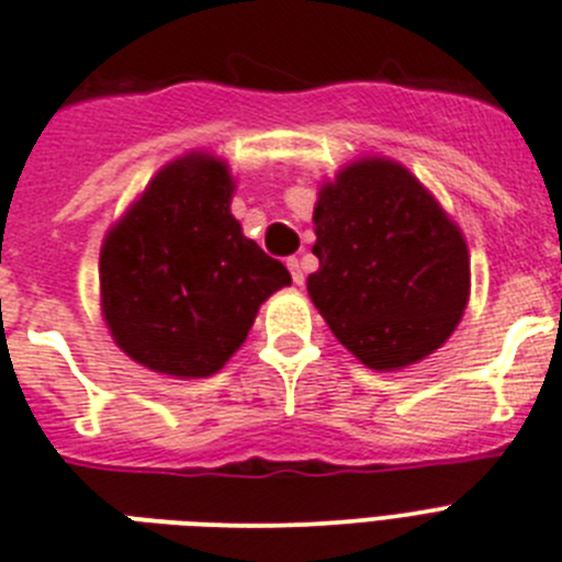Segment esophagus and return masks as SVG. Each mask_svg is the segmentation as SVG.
Segmentation results:
<instances>
[{
    "label": "esophagus",
    "instance_id": "1",
    "mask_svg": "<svg viewBox=\"0 0 562 562\" xmlns=\"http://www.w3.org/2000/svg\"><path fill=\"white\" fill-rule=\"evenodd\" d=\"M286 267H290L292 272V281H295V284H304V267H301V261H297V258H286Z\"/></svg>",
    "mask_w": 562,
    "mask_h": 562
}]
</instances>
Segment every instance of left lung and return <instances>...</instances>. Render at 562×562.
I'll return each mask as SVG.
<instances>
[{"label":"left lung","mask_w":562,"mask_h":562,"mask_svg":"<svg viewBox=\"0 0 562 562\" xmlns=\"http://www.w3.org/2000/svg\"><path fill=\"white\" fill-rule=\"evenodd\" d=\"M321 267L310 295L337 340L371 369H400L448 340L470 295L459 227L414 173L362 160L315 205Z\"/></svg>","instance_id":"obj_1"}]
</instances>
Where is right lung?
<instances>
[{"label": "right lung", "instance_id": "add662e5", "mask_svg": "<svg viewBox=\"0 0 562 562\" xmlns=\"http://www.w3.org/2000/svg\"><path fill=\"white\" fill-rule=\"evenodd\" d=\"M227 166L205 154L162 168L109 231L101 297L128 357L173 376H211L245 342L258 306L292 284L231 213Z\"/></svg>", "mask_w": 562, "mask_h": 562}]
</instances>
